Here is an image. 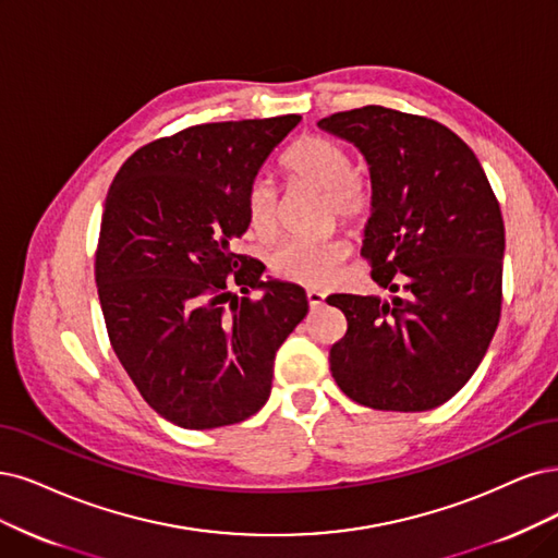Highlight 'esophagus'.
Listing matches in <instances>:
<instances>
[{"mask_svg":"<svg viewBox=\"0 0 558 558\" xmlns=\"http://www.w3.org/2000/svg\"><path fill=\"white\" fill-rule=\"evenodd\" d=\"M324 301H326L324 292L307 290V303H311V307H319V305H324Z\"/></svg>","mask_w":558,"mask_h":558,"instance_id":"esophagus-1","label":"esophagus"}]
</instances>
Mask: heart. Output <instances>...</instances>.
Instances as JSON below:
<instances>
[{
    "instance_id": "b5f03b06",
    "label": "heart",
    "mask_w": 558,
    "mask_h": 558,
    "mask_svg": "<svg viewBox=\"0 0 558 558\" xmlns=\"http://www.w3.org/2000/svg\"><path fill=\"white\" fill-rule=\"evenodd\" d=\"M282 170L292 183L324 193L328 220L361 225L373 211V189L354 172L352 154L342 142L326 135H307L282 156ZM247 222L257 236H271L278 227V195L268 179H255L247 189ZM344 259V245L326 241H284L271 255L276 278L303 287L331 282Z\"/></svg>"
}]
</instances>
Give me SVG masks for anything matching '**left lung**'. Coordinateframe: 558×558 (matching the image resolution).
I'll return each mask as SVG.
<instances>
[{"mask_svg": "<svg viewBox=\"0 0 558 558\" xmlns=\"http://www.w3.org/2000/svg\"><path fill=\"white\" fill-rule=\"evenodd\" d=\"M317 126L367 160L373 211L361 255L390 292L326 299L347 317L331 347L333 379L369 409H435L476 373L499 326V202L476 154L435 119L365 106Z\"/></svg>", "mask_w": 558, "mask_h": 558, "instance_id": "left-lung-1", "label": "left lung"}]
</instances>
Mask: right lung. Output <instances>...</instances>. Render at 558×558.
Wrapping results in <instances>:
<instances>
[{
	"instance_id": "obj_1",
	"label": "right lung",
	"mask_w": 558,
	"mask_h": 558,
	"mask_svg": "<svg viewBox=\"0 0 558 558\" xmlns=\"http://www.w3.org/2000/svg\"><path fill=\"white\" fill-rule=\"evenodd\" d=\"M299 121L202 123L154 140L108 191L96 251L108 336L140 396L179 427L257 414L276 352L307 315L303 287L264 280L262 262L234 253L251 225L247 189Z\"/></svg>"
}]
</instances>
